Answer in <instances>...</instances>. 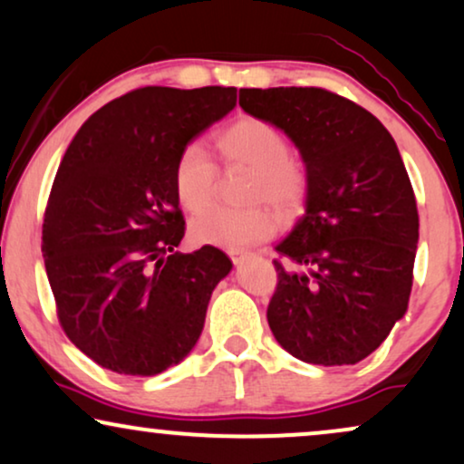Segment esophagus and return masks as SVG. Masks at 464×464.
<instances>
[{
    "mask_svg": "<svg viewBox=\"0 0 464 464\" xmlns=\"http://www.w3.org/2000/svg\"><path fill=\"white\" fill-rule=\"evenodd\" d=\"M246 256H248V252H239V250L228 252V258H231L233 265H242L246 261Z\"/></svg>",
    "mask_w": 464,
    "mask_h": 464,
    "instance_id": "1",
    "label": "esophagus"
}]
</instances>
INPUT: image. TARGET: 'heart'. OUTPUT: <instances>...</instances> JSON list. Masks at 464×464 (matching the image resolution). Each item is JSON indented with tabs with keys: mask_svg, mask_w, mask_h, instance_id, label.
<instances>
[{
	"mask_svg": "<svg viewBox=\"0 0 464 464\" xmlns=\"http://www.w3.org/2000/svg\"><path fill=\"white\" fill-rule=\"evenodd\" d=\"M218 150L228 165L252 169L248 182L250 201H271L282 212H295L305 201L310 178L301 160L288 154V141L271 122L256 116H242L218 135ZM216 168L209 152L197 141L180 150L174 165V193L190 214H201L214 201ZM280 216L265 203L233 209L214 208L190 225L195 242L227 250H244L274 237Z\"/></svg>",
	"mask_w": 464,
	"mask_h": 464,
	"instance_id": "1",
	"label": "heart"
}]
</instances>
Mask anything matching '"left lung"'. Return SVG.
I'll return each mask as SVG.
<instances>
[{
	"mask_svg": "<svg viewBox=\"0 0 464 464\" xmlns=\"http://www.w3.org/2000/svg\"><path fill=\"white\" fill-rule=\"evenodd\" d=\"M239 106L295 141L310 178L305 214L276 246L269 329L299 361L354 365L410 304L418 208L399 148L372 112L318 86L242 89Z\"/></svg>",
	"mask_w": 464,
	"mask_h": 464,
	"instance_id": "8db88e82",
	"label": "left lung"
}]
</instances>
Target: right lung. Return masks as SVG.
I'll use <instances>...</instances> for the list:
<instances>
[{
	"label": "right lung",
	"mask_w": 464,
	"mask_h": 464,
	"mask_svg": "<svg viewBox=\"0 0 464 464\" xmlns=\"http://www.w3.org/2000/svg\"><path fill=\"white\" fill-rule=\"evenodd\" d=\"M236 99V86L135 89L97 110L63 154L42 255L61 329L110 372L157 375L178 365L231 271L214 246L176 252L187 227L174 165Z\"/></svg>",
	"instance_id": "right-lung-1"
}]
</instances>
